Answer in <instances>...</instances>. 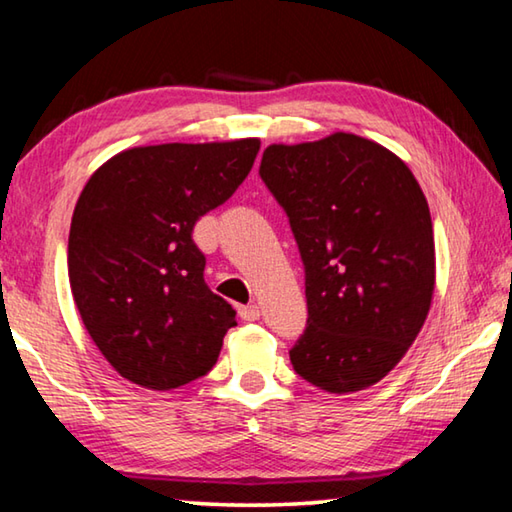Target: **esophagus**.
<instances>
[{"label":"esophagus","instance_id":"esophagus-1","mask_svg":"<svg viewBox=\"0 0 512 512\" xmlns=\"http://www.w3.org/2000/svg\"><path fill=\"white\" fill-rule=\"evenodd\" d=\"M239 316H241V320H248V323H253V320H259L262 311H259L257 305H248V307H239Z\"/></svg>","mask_w":512,"mask_h":512}]
</instances>
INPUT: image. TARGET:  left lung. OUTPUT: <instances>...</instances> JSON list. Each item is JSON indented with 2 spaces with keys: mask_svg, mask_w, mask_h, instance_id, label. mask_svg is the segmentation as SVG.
<instances>
[{
  "mask_svg": "<svg viewBox=\"0 0 512 512\" xmlns=\"http://www.w3.org/2000/svg\"><path fill=\"white\" fill-rule=\"evenodd\" d=\"M259 176L305 266L307 327L289 350L293 370L327 393L377 384L418 336L436 282L418 180L384 146L350 133L268 146Z\"/></svg>",
  "mask_w": 512,
  "mask_h": 512,
  "instance_id": "1",
  "label": "left lung"
}]
</instances>
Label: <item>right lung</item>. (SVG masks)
I'll return each mask as SVG.
<instances>
[{"instance_id": "1", "label": "right lung", "mask_w": 512, "mask_h": 512, "mask_svg": "<svg viewBox=\"0 0 512 512\" xmlns=\"http://www.w3.org/2000/svg\"><path fill=\"white\" fill-rule=\"evenodd\" d=\"M259 140L115 155L74 207L67 266L83 325L121 377L153 391L207 375L237 311L205 284L196 221L237 192Z\"/></svg>"}]
</instances>
